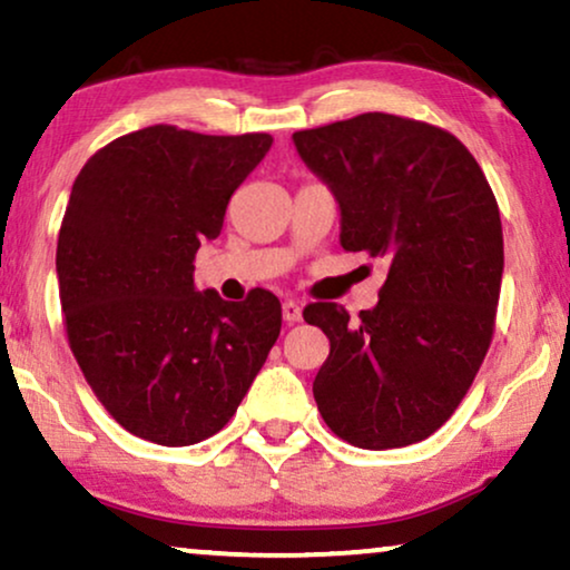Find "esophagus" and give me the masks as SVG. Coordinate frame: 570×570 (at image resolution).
<instances>
[{
  "instance_id": "esophagus-1",
  "label": "esophagus",
  "mask_w": 570,
  "mask_h": 570,
  "mask_svg": "<svg viewBox=\"0 0 570 570\" xmlns=\"http://www.w3.org/2000/svg\"><path fill=\"white\" fill-rule=\"evenodd\" d=\"M283 318H285L287 324H295V322H301V318H303L301 303H295V301H285V303H283Z\"/></svg>"
}]
</instances>
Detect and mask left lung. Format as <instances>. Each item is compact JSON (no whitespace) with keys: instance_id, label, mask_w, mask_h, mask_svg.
Listing matches in <instances>:
<instances>
[{"instance_id":"8db88e82","label":"left lung","mask_w":570,"mask_h":570,"mask_svg":"<svg viewBox=\"0 0 570 570\" xmlns=\"http://www.w3.org/2000/svg\"><path fill=\"white\" fill-rule=\"evenodd\" d=\"M293 142L340 202L342 248L389 262L376 308L357 322L337 303L303 311L330 337L318 412L357 449L410 446L454 415L493 340L495 194L451 131L404 116L361 114L295 131Z\"/></svg>"}]
</instances>
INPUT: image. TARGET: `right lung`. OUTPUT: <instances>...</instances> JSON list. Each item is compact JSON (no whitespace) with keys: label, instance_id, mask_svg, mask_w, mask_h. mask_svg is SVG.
Here are the masks:
<instances>
[{"label":"right lung","instance_id":"right-lung-1","mask_svg":"<svg viewBox=\"0 0 570 570\" xmlns=\"http://www.w3.org/2000/svg\"><path fill=\"white\" fill-rule=\"evenodd\" d=\"M272 147L264 131L155 124L92 155L57 244L59 301L85 381L124 431L191 446L236 415L279 337L277 295L194 287V256Z\"/></svg>","mask_w":570,"mask_h":570}]
</instances>
